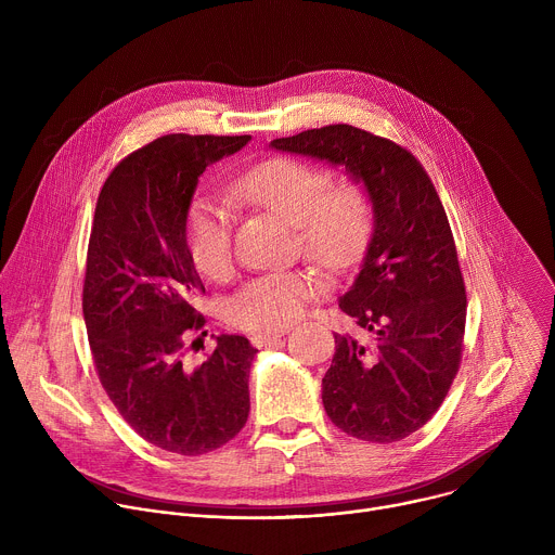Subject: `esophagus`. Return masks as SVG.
<instances>
[{
    "label": "esophagus",
    "instance_id": "34e87169",
    "mask_svg": "<svg viewBox=\"0 0 555 555\" xmlns=\"http://www.w3.org/2000/svg\"><path fill=\"white\" fill-rule=\"evenodd\" d=\"M281 336H285V330H281V332H272V334H253L250 336V343L255 345V347H266V345H270L272 340H276V338H281Z\"/></svg>",
    "mask_w": 555,
    "mask_h": 555
}]
</instances>
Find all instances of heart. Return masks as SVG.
Returning a JSON list of instances; mask_svg holds the SVG:
<instances>
[{"mask_svg": "<svg viewBox=\"0 0 555 555\" xmlns=\"http://www.w3.org/2000/svg\"><path fill=\"white\" fill-rule=\"evenodd\" d=\"M323 167L276 155L250 167L234 184V195L274 212L294 225L307 257L330 270L358 261L373 225V204L356 180L330 184ZM186 246L208 279L232 270V210L219 197H197L186 212ZM325 289L311 270L266 272L234 292L223 307L225 321L246 332H281L305 305Z\"/></svg>", "mask_w": 555, "mask_h": 555, "instance_id": "heart-1", "label": "heart"}]
</instances>
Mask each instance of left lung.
I'll return each instance as SVG.
<instances>
[{
    "label": "left lung",
    "mask_w": 555,
    "mask_h": 555,
    "mask_svg": "<svg viewBox=\"0 0 555 555\" xmlns=\"http://www.w3.org/2000/svg\"><path fill=\"white\" fill-rule=\"evenodd\" d=\"M270 146L343 167L371 197V242L338 305L373 345L334 334L323 404L356 439L400 441L437 413L463 351L467 300L443 204L411 151L351 125L307 129Z\"/></svg>",
    "instance_id": "8db88e82"
}]
</instances>
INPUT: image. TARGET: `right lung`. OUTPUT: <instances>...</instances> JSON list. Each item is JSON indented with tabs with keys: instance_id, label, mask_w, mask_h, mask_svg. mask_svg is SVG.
<instances>
[{
	"instance_id": "1",
	"label": "right lung",
	"mask_w": 555,
	"mask_h": 555,
	"mask_svg": "<svg viewBox=\"0 0 555 555\" xmlns=\"http://www.w3.org/2000/svg\"><path fill=\"white\" fill-rule=\"evenodd\" d=\"M250 135L169 133L133 151L105 180L88 248L83 315L99 379L122 420L149 443L197 456L228 443L250 413L257 349L221 334L197 366L186 336L204 327V294L186 246L199 176Z\"/></svg>"
}]
</instances>
